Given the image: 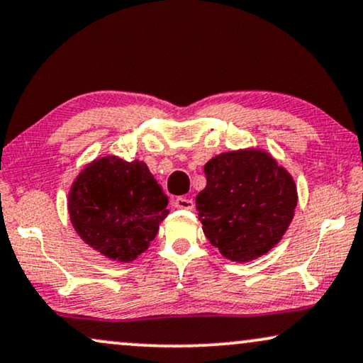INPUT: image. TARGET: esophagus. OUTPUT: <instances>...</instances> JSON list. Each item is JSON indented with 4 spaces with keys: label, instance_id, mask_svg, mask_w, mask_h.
<instances>
[{
    "label": "esophagus",
    "instance_id": "34e87169",
    "mask_svg": "<svg viewBox=\"0 0 363 363\" xmlns=\"http://www.w3.org/2000/svg\"><path fill=\"white\" fill-rule=\"evenodd\" d=\"M174 207H177V209H186V211H191L192 207H194V202L189 197H176L174 199Z\"/></svg>",
    "mask_w": 363,
    "mask_h": 363
}]
</instances>
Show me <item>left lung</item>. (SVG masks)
Returning a JSON list of instances; mask_svg holds the SVG:
<instances>
[{
    "instance_id": "8db88e82",
    "label": "left lung",
    "mask_w": 363,
    "mask_h": 363,
    "mask_svg": "<svg viewBox=\"0 0 363 363\" xmlns=\"http://www.w3.org/2000/svg\"><path fill=\"white\" fill-rule=\"evenodd\" d=\"M196 197L202 230L225 259L249 262L267 254L294 219L297 187L269 152H222L204 166Z\"/></svg>"
}]
</instances>
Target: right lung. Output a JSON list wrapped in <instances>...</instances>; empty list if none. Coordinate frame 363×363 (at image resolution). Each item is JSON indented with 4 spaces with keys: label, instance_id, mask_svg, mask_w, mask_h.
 Returning <instances> with one entry per match:
<instances>
[{
    "label": "right lung",
    "instance_id": "obj_1",
    "mask_svg": "<svg viewBox=\"0 0 363 363\" xmlns=\"http://www.w3.org/2000/svg\"><path fill=\"white\" fill-rule=\"evenodd\" d=\"M167 196L143 161L116 156L86 166L69 191L71 224L108 259L131 262L149 247L166 219Z\"/></svg>",
    "mask_w": 363,
    "mask_h": 363
}]
</instances>
